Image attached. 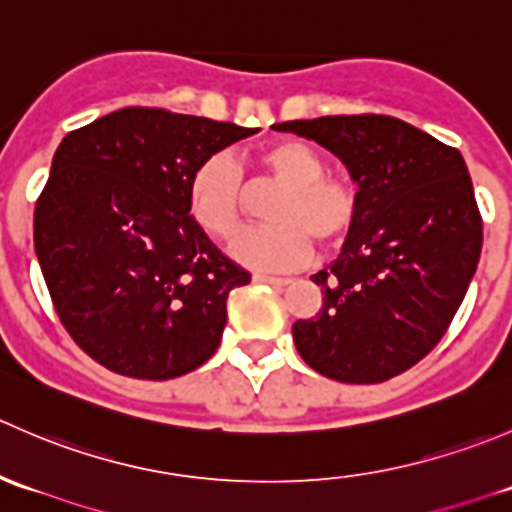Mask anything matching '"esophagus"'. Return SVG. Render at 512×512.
<instances>
[{
	"label": "esophagus",
	"mask_w": 512,
	"mask_h": 512,
	"mask_svg": "<svg viewBox=\"0 0 512 512\" xmlns=\"http://www.w3.org/2000/svg\"><path fill=\"white\" fill-rule=\"evenodd\" d=\"M252 280H255V282H265V285H275V287H285V285H289L287 277L265 275V272H255V275H252Z\"/></svg>",
	"instance_id": "esophagus-1"
}]
</instances>
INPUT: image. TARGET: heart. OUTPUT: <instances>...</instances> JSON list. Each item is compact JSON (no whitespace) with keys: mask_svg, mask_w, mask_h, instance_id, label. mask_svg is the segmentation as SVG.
Wrapping results in <instances>:
<instances>
[{"mask_svg":"<svg viewBox=\"0 0 512 512\" xmlns=\"http://www.w3.org/2000/svg\"><path fill=\"white\" fill-rule=\"evenodd\" d=\"M260 170L280 183L267 203L270 225L252 227L232 240L230 255L252 270H297L319 242L327 252L347 245L361 223V193L347 178L327 173V160L299 138L270 143L250 163L227 153L203 158L188 175V213L205 235L227 240L242 223L245 185L242 173Z\"/></svg>","mask_w":512,"mask_h":512,"instance_id":"heart-1","label":"heart"}]
</instances>
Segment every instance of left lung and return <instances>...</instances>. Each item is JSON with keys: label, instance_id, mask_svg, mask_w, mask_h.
Segmentation results:
<instances>
[{"label": "left lung", "instance_id": "left-lung-1", "mask_svg": "<svg viewBox=\"0 0 512 512\" xmlns=\"http://www.w3.org/2000/svg\"><path fill=\"white\" fill-rule=\"evenodd\" d=\"M349 168L361 223L329 270L312 275L324 309L292 324L297 352L342 384H381L418 364L456 317L483 247L466 160L379 113L277 123Z\"/></svg>", "mask_w": 512, "mask_h": 512}]
</instances>
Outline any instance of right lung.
I'll return each instance as SVG.
<instances>
[{
  "label": "right lung",
  "instance_id": "right-lung-1",
  "mask_svg": "<svg viewBox=\"0 0 512 512\" xmlns=\"http://www.w3.org/2000/svg\"><path fill=\"white\" fill-rule=\"evenodd\" d=\"M252 128L133 106L76 128L36 198L34 250L56 314L91 359L131 379L198 369L250 275L188 213L195 165Z\"/></svg>",
  "mask_w": 512,
  "mask_h": 512
}]
</instances>
